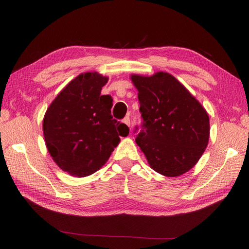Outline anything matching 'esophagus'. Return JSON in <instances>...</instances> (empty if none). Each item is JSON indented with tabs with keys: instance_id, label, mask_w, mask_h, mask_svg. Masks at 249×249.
Listing matches in <instances>:
<instances>
[{
	"instance_id": "34e87169",
	"label": "esophagus",
	"mask_w": 249,
	"mask_h": 249,
	"mask_svg": "<svg viewBox=\"0 0 249 249\" xmlns=\"http://www.w3.org/2000/svg\"><path fill=\"white\" fill-rule=\"evenodd\" d=\"M123 122L124 123L128 126V127H130V119H129V116L127 115V116H125V118L123 119Z\"/></svg>"
}]
</instances>
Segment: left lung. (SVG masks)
<instances>
[{"instance_id":"obj_1","label":"left lung","mask_w":249,"mask_h":249,"mask_svg":"<svg viewBox=\"0 0 249 249\" xmlns=\"http://www.w3.org/2000/svg\"><path fill=\"white\" fill-rule=\"evenodd\" d=\"M131 80L138 89L143 120L137 144L153 170L169 178L182 176L197 163L208 145V113L170 73L133 75Z\"/></svg>"}]
</instances>
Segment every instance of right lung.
Instances as JSON below:
<instances>
[{
    "label": "right lung",
    "mask_w": 249,
    "mask_h": 249,
    "mask_svg": "<svg viewBox=\"0 0 249 249\" xmlns=\"http://www.w3.org/2000/svg\"><path fill=\"white\" fill-rule=\"evenodd\" d=\"M108 81L97 72L81 73L62 89L44 118L46 145L52 160L71 176L87 177L108 160L127 125L111 115L113 99L100 95Z\"/></svg>",
    "instance_id": "obj_1"
}]
</instances>
